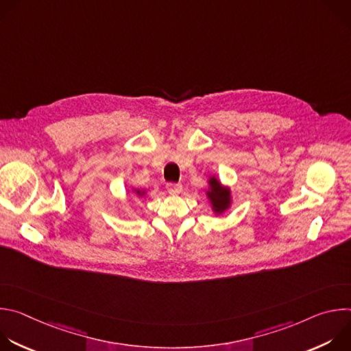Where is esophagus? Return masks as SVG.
<instances>
[{
    "mask_svg": "<svg viewBox=\"0 0 351 351\" xmlns=\"http://www.w3.org/2000/svg\"><path fill=\"white\" fill-rule=\"evenodd\" d=\"M167 190L172 195H178L182 191V184L180 183H168Z\"/></svg>",
    "mask_w": 351,
    "mask_h": 351,
    "instance_id": "1",
    "label": "esophagus"
}]
</instances>
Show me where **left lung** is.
<instances>
[{
  "instance_id": "left-lung-1",
  "label": "left lung",
  "mask_w": 351,
  "mask_h": 351,
  "mask_svg": "<svg viewBox=\"0 0 351 351\" xmlns=\"http://www.w3.org/2000/svg\"><path fill=\"white\" fill-rule=\"evenodd\" d=\"M207 183L208 187L206 190V197L208 199V204L211 206L213 213L215 215L225 214L232 207L233 203L230 187L222 184V182L215 175L210 176Z\"/></svg>"
}]
</instances>
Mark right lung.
Instances as JSON below:
<instances>
[{
  "instance_id": "obj_1",
  "label": "right lung",
  "mask_w": 351,
  "mask_h": 351,
  "mask_svg": "<svg viewBox=\"0 0 351 351\" xmlns=\"http://www.w3.org/2000/svg\"><path fill=\"white\" fill-rule=\"evenodd\" d=\"M132 191L136 194V197H138V198H143L145 194H147V191L145 190H140V189H132Z\"/></svg>"
}]
</instances>
